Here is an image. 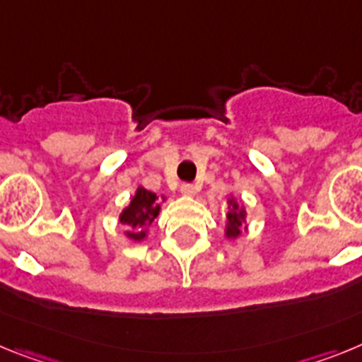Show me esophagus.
<instances>
[{
	"instance_id": "34e87169",
	"label": "esophagus",
	"mask_w": 362,
	"mask_h": 362,
	"mask_svg": "<svg viewBox=\"0 0 362 362\" xmlns=\"http://www.w3.org/2000/svg\"><path fill=\"white\" fill-rule=\"evenodd\" d=\"M180 191H182V194H185V197H194L199 189H197V185H193V184H182Z\"/></svg>"
}]
</instances>
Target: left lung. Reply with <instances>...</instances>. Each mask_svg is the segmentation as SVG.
Returning a JSON list of instances; mask_svg holds the SVG:
<instances>
[{"mask_svg":"<svg viewBox=\"0 0 362 362\" xmlns=\"http://www.w3.org/2000/svg\"><path fill=\"white\" fill-rule=\"evenodd\" d=\"M229 204V211L226 215V237L228 238H237L238 235L242 233V224L246 222V209L244 206L237 202V199H231L228 200Z\"/></svg>","mask_w":362,"mask_h":362,"instance_id":"8db88e82","label":"left lung"}]
</instances>
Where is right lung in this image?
Returning a JSON list of instances; mask_svg holds the SVG:
<instances>
[{
  "instance_id": "right-lung-1",
  "label": "right lung",
  "mask_w": 362,
  "mask_h": 362,
  "mask_svg": "<svg viewBox=\"0 0 362 362\" xmlns=\"http://www.w3.org/2000/svg\"><path fill=\"white\" fill-rule=\"evenodd\" d=\"M162 200H165V197H162ZM158 197L140 185L133 199H131V202H129V206L124 207V211L120 213L122 224L131 228L129 231H125V237L134 242L144 240L147 237V228L158 216Z\"/></svg>"
}]
</instances>
